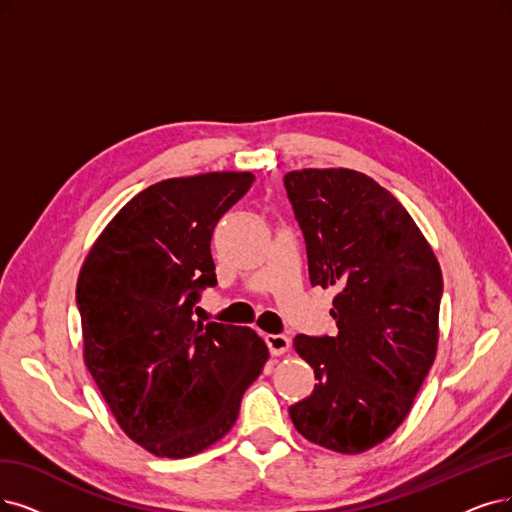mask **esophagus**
Masks as SVG:
<instances>
[{
  "label": "esophagus",
  "mask_w": 512,
  "mask_h": 512,
  "mask_svg": "<svg viewBox=\"0 0 512 512\" xmlns=\"http://www.w3.org/2000/svg\"><path fill=\"white\" fill-rule=\"evenodd\" d=\"M266 342H268V348H270V352L274 354V356H280V354H285L287 350H289V346H291V339L287 337V335H282V333H270V335H266Z\"/></svg>",
  "instance_id": "esophagus-1"
}]
</instances>
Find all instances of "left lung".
<instances>
[{"label":"left lung","instance_id":"1","mask_svg":"<svg viewBox=\"0 0 512 512\" xmlns=\"http://www.w3.org/2000/svg\"><path fill=\"white\" fill-rule=\"evenodd\" d=\"M285 187L310 282L337 291V335L293 342L318 382L289 415L308 441L363 453L403 424L437 356L439 261L405 206L363 173L291 170Z\"/></svg>","mask_w":512,"mask_h":512}]
</instances>
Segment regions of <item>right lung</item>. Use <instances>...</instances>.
<instances>
[{"label":"right lung","mask_w":512,"mask_h":512,"mask_svg":"<svg viewBox=\"0 0 512 512\" xmlns=\"http://www.w3.org/2000/svg\"><path fill=\"white\" fill-rule=\"evenodd\" d=\"M253 181L206 173L143 189L80 270L84 363L120 428L158 458L223 439L270 356L249 327L194 320L200 291L217 285L215 225Z\"/></svg>","instance_id":"add662e5"}]
</instances>
